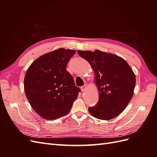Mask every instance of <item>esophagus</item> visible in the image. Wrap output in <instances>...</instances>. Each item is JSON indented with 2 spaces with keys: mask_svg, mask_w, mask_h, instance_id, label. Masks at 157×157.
Segmentation results:
<instances>
[{
  "mask_svg": "<svg viewBox=\"0 0 157 157\" xmlns=\"http://www.w3.org/2000/svg\"><path fill=\"white\" fill-rule=\"evenodd\" d=\"M80 89H81L82 92H85V91H86V89H87L86 85H84L83 86H82L81 88H80Z\"/></svg>",
  "mask_w": 157,
  "mask_h": 157,
  "instance_id": "1",
  "label": "esophagus"
}]
</instances>
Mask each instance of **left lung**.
Instances as JSON below:
<instances>
[{
    "mask_svg": "<svg viewBox=\"0 0 157 157\" xmlns=\"http://www.w3.org/2000/svg\"><path fill=\"white\" fill-rule=\"evenodd\" d=\"M78 55L91 65L99 92L96 105L88 108L100 120H111L124 110L134 95L136 75L121 57L99 50H78Z\"/></svg>",
    "mask_w": 157,
    "mask_h": 157,
    "instance_id": "obj_1",
    "label": "left lung"
}]
</instances>
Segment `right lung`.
Instances as JSON below:
<instances>
[{
    "label": "right lung",
    "mask_w": 157,
    "mask_h": 157,
    "mask_svg": "<svg viewBox=\"0 0 157 157\" xmlns=\"http://www.w3.org/2000/svg\"><path fill=\"white\" fill-rule=\"evenodd\" d=\"M76 50L59 48L40 56L28 68L24 78L26 97L42 118L54 120L69 113L80 90L66 70Z\"/></svg>",
    "instance_id": "obj_1"
}]
</instances>
